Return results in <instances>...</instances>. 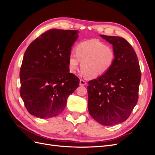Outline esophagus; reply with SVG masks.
<instances>
[{"label": "esophagus", "instance_id": "esophagus-1", "mask_svg": "<svg viewBox=\"0 0 155 155\" xmlns=\"http://www.w3.org/2000/svg\"><path fill=\"white\" fill-rule=\"evenodd\" d=\"M79 84H80V85H87V82L83 80V79H80V81H79Z\"/></svg>", "mask_w": 155, "mask_h": 155}]
</instances>
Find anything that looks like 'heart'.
<instances>
[{
  "label": "heart",
  "mask_w": 155,
  "mask_h": 155,
  "mask_svg": "<svg viewBox=\"0 0 155 155\" xmlns=\"http://www.w3.org/2000/svg\"><path fill=\"white\" fill-rule=\"evenodd\" d=\"M115 53L110 46H106L96 39L81 42L75 48V54L71 52L68 57L70 72L75 74L79 62L84 76L96 78L106 73L112 67Z\"/></svg>",
  "instance_id": "heart-1"
}]
</instances>
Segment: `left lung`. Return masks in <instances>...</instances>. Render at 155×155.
<instances>
[{"instance_id":"8db88e82","label":"left lung","mask_w":155,"mask_h":155,"mask_svg":"<svg viewBox=\"0 0 155 155\" xmlns=\"http://www.w3.org/2000/svg\"><path fill=\"white\" fill-rule=\"evenodd\" d=\"M100 36L112 45L115 61L106 73L88 82V109L97 122L114 125L127 119L137 105L141 71L137 54L127 41Z\"/></svg>"}]
</instances>
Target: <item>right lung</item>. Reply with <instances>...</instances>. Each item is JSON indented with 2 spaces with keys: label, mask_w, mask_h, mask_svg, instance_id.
I'll list each match as a JSON object with an SVG mask.
<instances>
[{
  "label": "right lung",
  "mask_w": 155,
  "mask_h": 155,
  "mask_svg": "<svg viewBox=\"0 0 155 155\" xmlns=\"http://www.w3.org/2000/svg\"><path fill=\"white\" fill-rule=\"evenodd\" d=\"M78 30L51 29L28 46L20 70V95L28 112L50 118L64 110L79 79L69 72L68 57Z\"/></svg>",
  "instance_id": "obj_1"
}]
</instances>
